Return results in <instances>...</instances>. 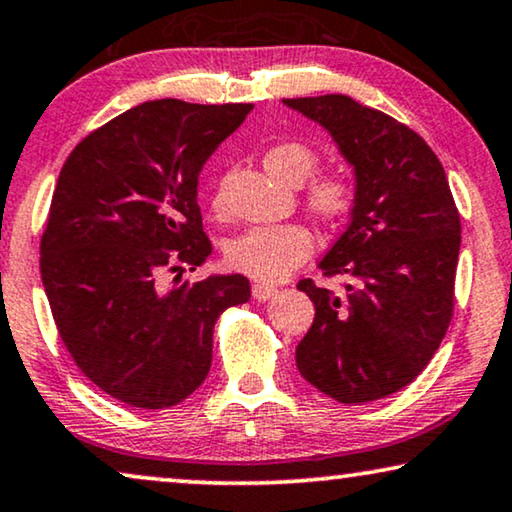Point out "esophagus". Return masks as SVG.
<instances>
[{
	"instance_id": "obj_1",
	"label": "esophagus",
	"mask_w": 512,
	"mask_h": 512,
	"mask_svg": "<svg viewBox=\"0 0 512 512\" xmlns=\"http://www.w3.org/2000/svg\"><path fill=\"white\" fill-rule=\"evenodd\" d=\"M278 294V290L273 285H264V283H257L253 287V299L255 301H269Z\"/></svg>"
}]
</instances>
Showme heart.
Wrapping results in <instances>:
<instances>
[{
	"label": "heart",
	"mask_w": 512,
	"mask_h": 512,
	"mask_svg": "<svg viewBox=\"0 0 512 512\" xmlns=\"http://www.w3.org/2000/svg\"><path fill=\"white\" fill-rule=\"evenodd\" d=\"M315 167H318V160L313 150L301 143H278L264 155V169L269 171V176L290 187L304 183ZM352 204H355V187L343 176L320 178L306 194V208L322 222L345 220L352 211ZM215 206H222L220 197L215 199ZM311 250L313 239L304 227H255L229 243L227 262L250 278L278 283L308 259Z\"/></svg>",
	"instance_id": "heart-1"
}]
</instances>
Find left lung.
<instances>
[{"instance_id":"8db88e82","label":"left lung","mask_w":512,"mask_h":512,"mask_svg":"<svg viewBox=\"0 0 512 512\" xmlns=\"http://www.w3.org/2000/svg\"><path fill=\"white\" fill-rule=\"evenodd\" d=\"M283 104L325 127L355 174L348 227L318 264L350 276L345 294L297 285L315 304L299 373L341 403L383 399L420 376L450 325L462 225L448 178L427 141L383 111L345 95Z\"/></svg>"}]
</instances>
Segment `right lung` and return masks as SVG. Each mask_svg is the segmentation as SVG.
<instances>
[{"instance_id":"1","label":"right lung","mask_w":512,"mask_h":512,"mask_svg":"<svg viewBox=\"0 0 512 512\" xmlns=\"http://www.w3.org/2000/svg\"><path fill=\"white\" fill-rule=\"evenodd\" d=\"M253 104L157 99L85 136L57 178L41 280L57 331L99 390L134 408H169L204 383L213 327L246 304L241 273L164 287V273L211 255L199 174Z\"/></svg>"}]
</instances>
